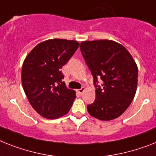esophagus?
Wrapping results in <instances>:
<instances>
[{"mask_svg": "<svg viewBox=\"0 0 156 156\" xmlns=\"http://www.w3.org/2000/svg\"><path fill=\"white\" fill-rule=\"evenodd\" d=\"M84 91H85V88H84V87H82V88H81V89L78 90H77V92H78V94H82L83 93Z\"/></svg>", "mask_w": 156, "mask_h": 156, "instance_id": "obj_1", "label": "esophagus"}]
</instances>
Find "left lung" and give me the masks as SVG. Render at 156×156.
Wrapping results in <instances>:
<instances>
[{"label": "left lung", "mask_w": 156, "mask_h": 156, "mask_svg": "<svg viewBox=\"0 0 156 156\" xmlns=\"http://www.w3.org/2000/svg\"><path fill=\"white\" fill-rule=\"evenodd\" d=\"M80 49L96 87L95 100L87 106V111L102 121L119 117L136 93L137 64L123 45L111 40L82 41ZM99 78L102 87L96 85Z\"/></svg>", "instance_id": "obj_1"}]
</instances>
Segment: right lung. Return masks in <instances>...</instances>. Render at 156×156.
Returning <instances> with one entry per match:
<instances>
[{
	"label": "right lung",
	"mask_w": 156,
	"mask_h": 156,
	"mask_svg": "<svg viewBox=\"0 0 156 156\" xmlns=\"http://www.w3.org/2000/svg\"><path fill=\"white\" fill-rule=\"evenodd\" d=\"M79 46L74 40L49 39L29 53L21 68V83L25 95L36 112L48 119L66 115L76 98L68 89L61 68Z\"/></svg>",
	"instance_id": "add662e5"
}]
</instances>
